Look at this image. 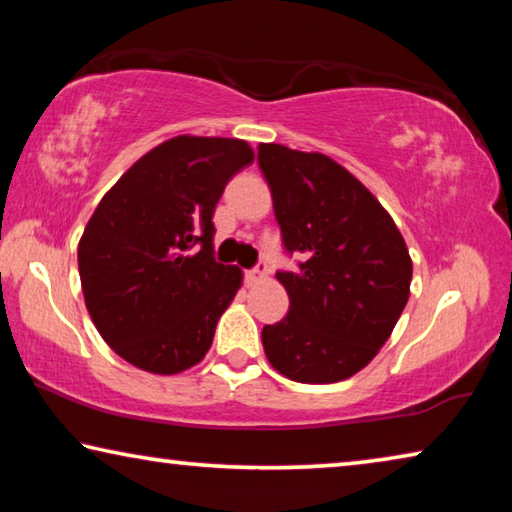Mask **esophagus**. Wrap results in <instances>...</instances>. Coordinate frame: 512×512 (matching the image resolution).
Wrapping results in <instances>:
<instances>
[{
    "mask_svg": "<svg viewBox=\"0 0 512 512\" xmlns=\"http://www.w3.org/2000/svg\"><path fill=\"white\" fill-rule=\"evenodd\" d=\"M266 277H268L266 264H259V266H255V268H250V271H246L244 280H246V284H250V287H253V284L266 280Z\"/></svg>",
    "mask_w": 512,
    "mask_h": 512,
    "instance_id": "34e87169",
    "label": "esophagus"
}]
</instances>
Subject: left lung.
Instances as JSON below:
<instances>
[{"label":"left lung","instance_id":"obj_1","mask_svg":"<svg viewBox=\"0 0 512 512\" xmlns=\"http://www.w3.org/2000/svg\"><path fill=\"white\" fill-rule=\"evenodd\" d=\"M257 164L273 198L289 293L280 323L264 325L271 366L302 384H332L368 366L406 307L411 257L400 230L366 187L320 153L262 144Z\"/></svg>","mask_w":512,"mask_h":512}]
</instances>
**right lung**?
I'll return each mask as SVG.
<instances>
[{
	"instance_id": "obj_1",
	"label": "right lung",
	"mask_w": 512,
	"mask_h": 512,
	"mask_svg": "<svg viewBox=\"0 0 512 512\" xmlns=\"http://www.w3.org/2000/svg\"><path fill=\"white\" fill-rule=\"evenodd\" d=\"M253 160L241 140L183 135L103 196L79 244V273L94 325L121 359L173 375L210 350L241 284L237 266L214 259L212 214Z\"/></svg>"
}]
</instances>
